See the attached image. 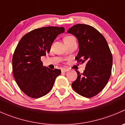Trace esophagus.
<instances>
[{"label": "esophagus", "mask_w": 125, "mask_h": 125, "mask_svg": "<svg viewBox=\"0 0 125 125\" xmlns=\"http://www.w3.org/2000/svg\"><path fill=\"white\" fill-rule=\"evenodd\" d=\"M68 70L66 68H62L61 69V72L62 73H65V72H67Z\"/></svg>", "instance_id": "34e87169"}]
</instances>
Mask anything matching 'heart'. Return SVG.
Masks as SVG:
<instances>
[{
	"label": "heart",
	"mask_w": 125,
	"mask_h": 125,
	"mask_svg": "<svg viewBox=\"0 0 125 125\" xmlns=\"http://www.w3.org/2000/svg\"><path fill=\"white\" fill-rule=\"evenodd\" d=\"M73 38H74V37H73V36H66V37H65V39H64V40H65V42H66V41H67V40H70V39H73Z\"/></svg>",
	"instance_id": "heart-1"
}]
</instances>
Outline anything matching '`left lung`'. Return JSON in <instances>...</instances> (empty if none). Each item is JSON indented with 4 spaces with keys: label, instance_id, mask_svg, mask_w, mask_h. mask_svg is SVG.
<instances>
[{
    "label": "left lung",
    "instance_id": "left-lung-1",
    "mask_svg": "<svg viewBox=\"0 0 125 125\" xmlns=\"http://www.w3.org/2000/svg\"><path fill=\"white\" fill-rule=\"evenodd\" d=\"M67 32L75 36L79 50L75 59L86 63L83 73L76 71L77 78L72 83L73 89L87 98L97 95L105 87L110 78L113 55L104 36L95 28L85 24H77Z\"/></svg>",
    "mask_w": 125,
    "mask_h": 125
}]
</instances>
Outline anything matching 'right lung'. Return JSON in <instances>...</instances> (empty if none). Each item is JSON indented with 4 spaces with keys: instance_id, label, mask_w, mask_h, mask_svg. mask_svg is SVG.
<instances>
[{
    "instance_id": "add662e5",
    "label": "right lung",
    "mask_w": 125,
    "mask_h": 125,
    "mask_svg": "<svg viewBox=\"0 0 125 125\" xmlns=\"http://www.w3.org/2000/svg\"><path fill=\"white\" fill-rule=\"evenodd\" d=\"M64 31L63 27L57 26L35 29L17 44L12 56V73L17 85L28 96L37 99L47 94L61 73L60 70L43 66L40 59L50 52L54 39Z\"/></svg>"
}]
</instances>
